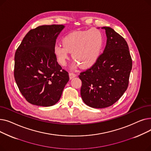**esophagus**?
Returning a JSON list of instances; mask_svg holds the SVG:
<instances>
[{
  "label": "esophagus",
  "instance_id": "1",
  "mask_svg": "<svg viewBox=\"0 0 151 151\" xmlns=\"http://www.w3.org/2000/svg\"><path fill=\"white\" fill-rule=\"evenodd\" d=\"M76 75L74 73H69V77H70V80H71V79H73V78L76 77Z\"/></svg>",
  "mask_w": 151,
  "mask_h": 151
}]
</instances>
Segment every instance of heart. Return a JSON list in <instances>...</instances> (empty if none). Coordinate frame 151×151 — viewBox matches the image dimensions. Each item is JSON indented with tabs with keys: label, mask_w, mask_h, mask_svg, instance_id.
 I'll list each match as a JSON object with an SVG mask.
<instances>
[{
	"label": "heart",
	"mask_w": 151,
	"mask_h": 151,
	"mask_svg": "<svg viewBox=\"0 0 151 151\" xmlns=\"http://www.w3.org/2000/svg\"><path fill=\"white\" fill-rule=\"evenodd\" d=\"M63 45H55L54 53L58 61L62 66L65 65L71 52L76 65L83 69L89 68L96 64L102 53L104 37L97 29L74 31L63 37Z\"/></svg>",
	"instance_id": "obj_1"
}]
</instances>
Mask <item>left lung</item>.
I'll return each mask as SVG.
<instances>
[{"mask_svg": "<svg viewBox=\"0 0 151 151\" xmlns=\"http://www.w3.org/2000/svg\"><path fill=\"white\" fill-rule=\"evenodd\" d=\"M107 41L101 56L92 67L80 73L81 96L94 108L111 106L128 88L132 59L125 40L112 28L104 27Z\"/></svg>", "mask_w": 151, "mask_h": 151, "instance_id": "left-lung-1", "label": "left lung"}]
</instances>
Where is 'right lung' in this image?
<instances>
[{"mask_svg":"<svg viewBox=\"0 0 151 151\" xmlns=\"http://www.w3.org/2000/svg\"><path fill=\"white\" fill-rule=\"evenodd\" d=\"M63 25H43L30 30L14 54V77L30 104L50 106L59 100L69 81L59 64L54 48Z\"/></svg>","mask_w":151,"mask_h":151,"instance_id":"obj_1","label":"right lung"}]
</instances>
